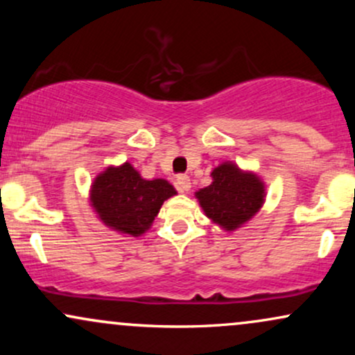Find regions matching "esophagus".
Instances as JSON below:
<instances>
[{"instance_id": "34e87169", "label": "esophagus", "mask_w": 355, "mask_h": 355, "mask_svg": "<svg viewBox=\"0 0 355 355\" xmlns=\"http://www.w3.org/2000/svg\"><path fill=\"white\" fill-rule=\"evenodd\" d=\"M177 187H178V190H180V191H189L190 187H191L189 175H178V177H177Z\"/></svg>"}]
</instances>
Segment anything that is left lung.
I'll return each mask as SVG.
<instances>
[{
  "label": "left lung",
  "instance_id": "8db88e82",
  "mask_svg": "<svg viewBox=\"0 0 355 355\" xmlns=\"http://www.w3.org/2000/svg\"><path fill=\"white\" fill-rule=\"evenodd\" d=\"M211 222L234 232L247 223L266 202V185L259 175L243 172L234 162H223L211 172V183L195 191Z\"/></svg>",
  "mask_w": 355,
  "mask_h": 355
}]
</instances>
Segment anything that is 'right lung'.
<instances>
[{
    "mask_svg": "<svg viewBox=\"0 0 355 355\" xmlns=\"http://www.w3.org/2000/svg\"><path fill=\"white\" fill-rule=\"evenodd\" d=\"M177 195L172 183L164 178L145 180L125 162L108 166L92 183L89 202L98 218L110 229L140 237L152 227L166 198Z\"/></svg>",
    "mask_w": 355,
    "mask_h": 355,
    "instance_id": "add662e5",
    "label": "right lung"
}]
</instances>
